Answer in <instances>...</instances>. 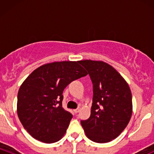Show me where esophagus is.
Listing matches in <instances>:
<instances>
[{
	"instance_id": "obj_1",
	"label": "esophagus",
	"mask_w": 154,
	"mask_h": 154,
	"mask_svg": "<svg viewBox=\"0 0 154 154\" xmlns=\"http://www.w3.org/2000/svg\"><path fill=\"white\" fill-rule=\"evenodd\" d=\"M79 111H80V109H79V108H77V109H76L74 110V111H75V113H76V114H77Z\"/></svg>"
}]
</instances>
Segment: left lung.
<instances>
[{
  "label": "left lung",
  "instance_id": "obj_1",
  "mask_svg": "<svg viewBox=\"0 0 154 154\" xmlns=\"http://www.w3.org/2000/svg\"><path fill=\"white\" fill-rule=\"evenodd\" d=\"M79 63L88 72L93 88L91 116L82 120L81 125L93 142H110L122 133L131 118V91L125 79L107 63L92 60Z\"/></svg>",
  "mask_w": 154,
  "mask_h": 154
}]
</instances>
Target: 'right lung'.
I'll list each match as a JSON object with an SVG mask.
<instances>
[{
  "label": "right lung",
  "mask_w": 154,
  "mask_h": 154,
  "mask_svg": "<svg viewBox=\"0 0 154 154\" xmlns=\"http://www.w3.org/2000/svg\"><path fill=\"white\" fill-rule=\"evenodd\" d=\"M88 75L79 61H56L38 67L26 77L17 95V114L32 137L45 143L66 133L72 114L62 107L63 91Z\"/></svg>",
  "instance_id": "1"
}]
</instances>
